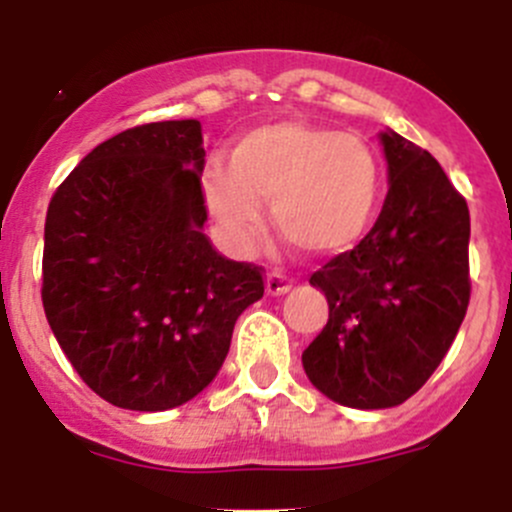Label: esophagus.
Listing matches in <instances>:
<instances>
[{
  "label": "esophagus",
  "instance_id": "esophagus-1",
  "mask_svg": "<svg viewBox=\"0 0 512 512\" xmlns=\"http://www.w3.org/2000/svg\"><path fill=\"white\" fill-rule=\"evenodd\" d=\"M265 287H267V294H272V297H280V294L289 292V287H292V280H289L285 272L270 270V272H267Z\"/></svg>",
  "mask_w": 512,
  "mask_h": 512
}]
</instances>
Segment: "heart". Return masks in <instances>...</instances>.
Listing matches in <instances>:
<instances>
[{"instance_id":"b5f03b06","label":"heart","mask_w":512,"mask_h":512,"mask_svg":"<svg viewBox=\"0 0 512 512\" xmlns=\"http://www.w3.org/2000/svg\"><path fill=\"white\" fill-rule=\"evenodd\" d=\"M379 156L364 138L307 121L252 128L232 146L230 163L203 170V195L220 235L250 252L265 232L262 203H272L277 232L312 257L352 250L376 218Z\"/></svg>"}]
</instances>
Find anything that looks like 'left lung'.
<instances>
[{"label": "left lung", "mask_w": 512, "mask_h": 512, "mask_svg": "<svg viewBox=\"0 0 512 512\" xmlns=\"http://www.w3.org/2000/svg\"><path fill=\"white\" fill-rule=\"evenodd\" d=\"M389 193L354 250L309 277L329 322L304 349L309 381L349 409H391L428 381L471 302V215L438 160L381 133Z\"/></svg>", "instance_id": "left-lung-1"}]
</instances>
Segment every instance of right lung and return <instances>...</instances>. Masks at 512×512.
Masks as SVG:
<instances>
[{
	"mask_svg": "<svg viewBox=\"0 0 512 512\" xmlns=\"http://www.w3.org/2000/svg\"><path fill=\"white\" fill-rule=\"evenodd\" d=\"M203 168L200 121L146 123L96 146L49 203L46 319L76 374L118 409L198 396L265 294L262 267L227 260L203 232Z\"/></svg>",
	"mask_w": 512,
	"mask_h": 512,
	"instance_id": "right-lung-1",
	"label": "right lung"
}]
</instances>
